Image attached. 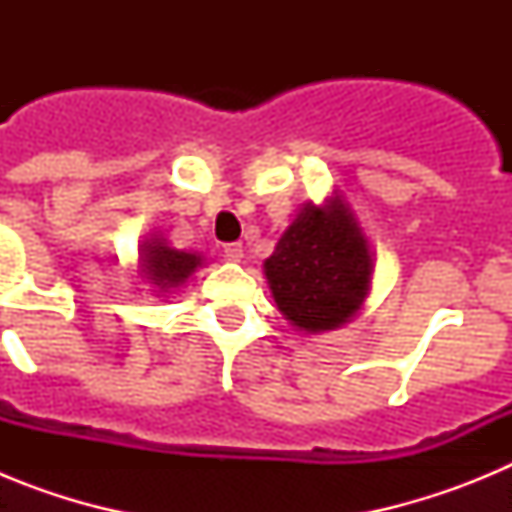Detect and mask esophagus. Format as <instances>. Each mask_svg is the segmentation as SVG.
Masks as SVG:
<instances>
[{
    "label": "esophagus",
    "mask_w": 512,
    "mask_h": 512,
    "mask_svg": "<svg viewBox=\"0 0 512 512\" xmlns=\"http://www.w3.org/2000/svg\"><path fill=\"white\" fill-rule=\"evenodd\" d=\"M223 256L228 261H235V264H238V261L243 259V246L241 243H228V246L223 248Z\"/></svg>",
    "instance_id": "obj_1"
}]
</instances>
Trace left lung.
I'll list each match as a JSON object with an SVG mask.
<instances>
[{
    "label": "left lung",
    "instance_id": "8db88e82",
    "mask_svg": "<svg viewBox=\"0 0 512 512\" xmlns=\"http://www.w3.org/2000/svg\"><path fill=\"white\" fill-rule=\"evenodd\" d=\"M372 251L341 194L307 202L264 261L271 297L297 330L323 333L354 318L372 289Z\"/></svg>",
    "mask_w": 512,
    "mask_h": 512
}]
</instances>
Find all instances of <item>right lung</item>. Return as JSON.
I'll use <instances>...</instances> for the list:
<instances>
[{
  "mask_svg": "<svg viewBox=\"0 0 512 512\" xmlns=\"http://www.w3.org/2000/svg\"><path fill=\"white\" fill-rule=\"evenodd\" d=\"M138 264L140 277L146 279L158 297L171 292V289L182 287L194 271L205 264L200 253H187L179 248H171L161 235H151L140 243L138 248Z\"/></svg>",
  "mask_w": 512,
  "mask_h": 512,
  "instance_id": "1",
  "label": "right lung"
}]
</instances>
